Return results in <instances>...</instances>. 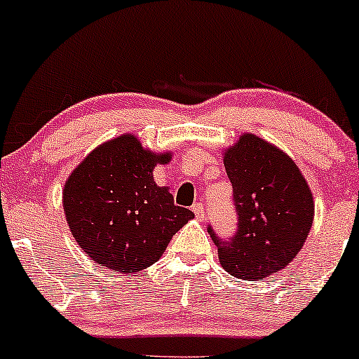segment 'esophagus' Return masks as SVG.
<instances>
[{
	"label": "esophagus",
	"mask_w": 359,
	"mask_h": 359,
	"mask_svg": "<svg viewBox=\"0 0 359 359\" xmlns=\"http://www.w3.org/2000/svg\"><path fill=\"white\" fill-rule=\"evenodd\" d=\"M192 212L196 214L197 219H203L204 217V204L203 203H196L192 205Z\"/></svg>",
	"instance_id": "obj_1"
}]
</instances>
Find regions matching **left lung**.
I'll return each mask as SVG.
<instances>
[{
    "mask_svg": "<svg viewBox=\"0 0 359 359\" xmlns=\"http://www.w3.org/2000/svg\"><path fill=\"white\" fill-rule=\"evenodd\" d=\"M238 229L221 240L209 226L219 263L241 280H262L285 269L306 243L314 219L307 180L287 154L257 135H241L224 151Z\"/></svg>",
    "mask_w": 359,
    "mask_h": 359,
    "instance_id": "8db88e82",
    "label": "left lung"
}]
</instances>
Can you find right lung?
I'll use <instances>...</instances> for the list:
<instances>
[{"instance_id": "add662e5", "label": "right lung", "mask_w": 359, "mask_h": 359, "mask_svg": "<svg viewBox=\"0 0 359 359\" xmlns=\"http://www.w3.org/2000/svg\"><path fill=\"white\" fill-rule=\"evenodd\" d=\"M154 154L131 133L94 148L74 168L62 192L65 219L89 258L119 273L140 271L163 255L194 212L174 204L168 187L154 180Z\"/></svg>"}]
</instances>
